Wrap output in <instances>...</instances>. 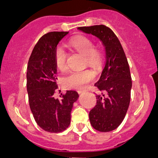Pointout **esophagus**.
<instances>
[{"label": "esophagus", "instance_id": "1", "mask_svg": "<svg viewBox=\"0 0 158 158\" xmlns=\"http://www.w3.org/2000/svg\"><path fill=\"white\" fill-rule=\"evenodd\" d=\"M78 93H80V94H81V93H85V90H78Z\"/></svg>", "mask_w": 158, "mask_h": 158}]
</instances>
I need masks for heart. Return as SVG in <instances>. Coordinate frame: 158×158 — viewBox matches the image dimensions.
Instances as JSON below:
<instances>
[{
    "label": "heart",
    "mask_w": 158,
    "mask_h": 158,
    "mask_svg": "<svg viewBox=\"0 0 158 158\" xmlns=\"http://www.w3.org/2000/svg\"><path fill=\"white\" fill-rule=\"evenodd\" d=\"M68 46L72 50L84 54L86 65L96 70L101 68L104 55L100 47L94 46L93 39L87 35H79L72 38L68 42ZM67 53L62 47H57L54 53L55 65L59 70L63 71L67 68ZM95 73L91 70L73 71L64 77V84L67 88L84 89L88 84L94 79Z\"/></svg>",
    "instance_id": "1"
}]
</instances>
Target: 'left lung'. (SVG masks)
<instances>
[{"label": "left lung", "instance_id": "1", "mask_svg": "<svg viewBox=\"0 0 158 158\" xmlns=\"http://www.w3.org/2000/svg\"><path fill=\"white\" fill-rule=\"evenodd\" d=\"M82 31L98 37L104 46L106 61L101 76L94 85L100 91L89 112L92 126L100 132L116 129L126 115L132 87L126 54L118 37L105 25L80 27Z\"/></svg>", "mask_w": 158, "mask_h": 158}]
</instances>
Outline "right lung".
Wrapping results in <instances>:
<instances>
[{"mask_svg":"<svg viewBox=\"0 0 158 158\" xmlns=\"http://www.w3.org/2000/svg\"><path fill=\"white\" fill-rule=\"evenodd\" d=\"M68 31H51L43 35L34 47L27 69L28 102L35 120L51 133L65 131L70 123L73 104L78 93L67 90L54 98L58 89L54 53L58 42Z\"/></svg>","mask_w":158,"mask_h":158,"instance_id":"obj_1","label":"right lung"}]
</instances>
